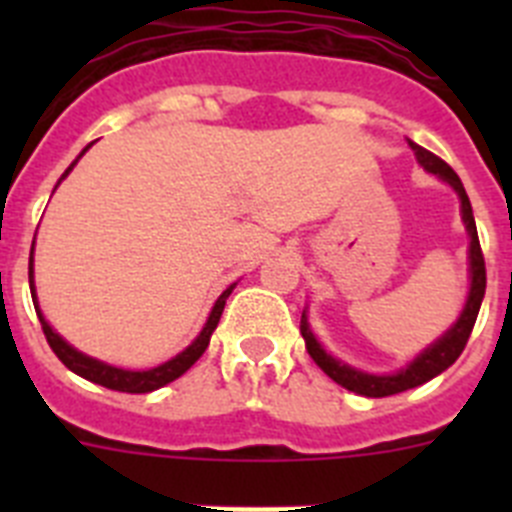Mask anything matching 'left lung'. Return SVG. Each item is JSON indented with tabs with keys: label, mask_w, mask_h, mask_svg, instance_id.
I'll use <instances>...</instances> for the list:
<instances>
[{
	"label": "left lung",
	"mask_w": 512,
	"mask_h": 512,
	"mask_svg": "<svg viewBox=\"0 0 512 512\" xmlns=\"http://www.w3.org/2000/svg\"><path fill=\"white\" fill-rule=\"evenodd\" d=\"M408 146L413 148L418 164L423 166L428 174L438 176L441 182H446L456 194H459L461 220H464V228H467V235H469V295H467V302H464V310H461V315L456 318V323L451 325L441 338H436L431 346L423 348V351H420V354L415 356L405 369L392 374L361 372V369H356V366H348L346 361L330 356L328 351L320 346L315 333H312L310 323H307V310H302L300 333L302 338H305L307 354L312 356V361H315V364H318L320 369L333 379V382L346 387L348 392H356V395H364V397L397 395V392L413 390V387H418V384H425L428 379L446 372V369L459 359L464 346H467L469 336H472L474 320H477L479 315V305H482V300H485V287H487L485 259H482V248H479V238H477V225H474L472 205H469V197L467 192H464V184H461L456 171L451 169L446 161H441V158L433 156L431 151L420 148L418 143H413V140H408Z\"/></svg>",
	"instance_id": "8db88e82"
}]
</instances>
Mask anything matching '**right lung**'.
<instances>
[{"instance_id": "right-lung-1", "label": "right lung", "mask_w": 512, "mask_h": 512, "mask_svg": "<svg viewBox=\"0 0 512 512\" xmlns=\"http://www.w3.org/2000/svg\"><path fill=\"white\" fill-rule=\"evenodd\" d=\"M89 148V146H87ZM87 148L76 156V161H79L84 153H87ZM74 164L69 166V169L63 171V176L58 179V184L66 179V176L71 174V169L76 166ZM56 184V187H58ZM35 246V241H33ZM33 251L35 248H30V292H33V305H35V312H38V320L40 325H43V333L45 338H48V343H51L53 348V354L58 356V359L63 361V364L69 366L71 372L79 374V377L89 379V382L94 384H102V387H107V390H117V392H130V395H140V392H153L158 390V387H164V384L174 382V379L182 377L184 372H187L189 366L194 364V361L200 359L202 354H205V348L210 346V336H212V330L217 328V323H220V315H223V307H225V300L230 297V292L235 289V284H230L228 289H225L223 295L217 297L215 305H212L210 310V318H207V323L202 325L200 330V336L194 338L192 343H189L187 348H184L182 354H176L174 359L164 361V364H158L153 366V369H122V366H112L107 364V361H99L94 359V356H87V354H81L79 348L71 346L69 341H63L61 336H58L56 330H53V325L45 320L43 310H40L38 305V295H35V269H33Z\"/></svg>"}]
</instances>
